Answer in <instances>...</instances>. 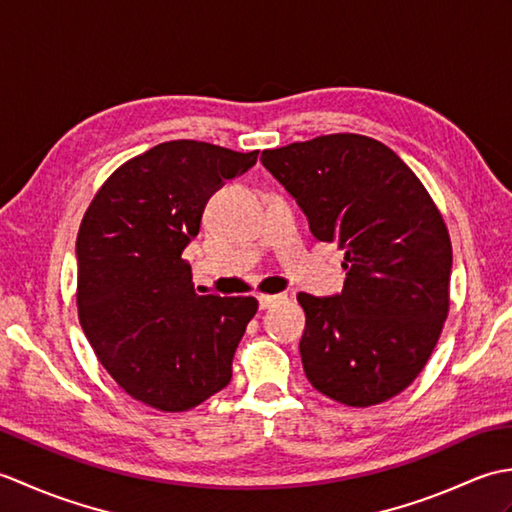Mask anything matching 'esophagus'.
<instances>
[{"mask_svg": "<svg viewBox=\"0 0 512 512\" xmlns=\"http://www.w3.org/2000/svg\"><path fill=\"white\" fill-rule=\"evenodd\" d=\"M281 299V295H259L257 297V301H259V310H268V308H273L275 303H279Z\"/></svg>", "mask_w": 512, "mask_h": 512, "instance_id": "obj_1", "label": "esophagus"}]
</instances>
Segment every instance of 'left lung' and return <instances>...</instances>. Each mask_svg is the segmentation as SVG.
I'll return each mask as SVG.
<instances>
[{"instance_id":"obj_1","label":"left lung","mask_w":512,"mask_h":512,"mask_svg":"<svg viewBox=\"0 0 512 512\" xmlns=\"http://www.w3.org/2000/svg\"><path fill=\"white\" fill-rule=\"evenodd\" d=\"M312 235L345 250L341 295L299 292L310 385L350 407L407 389L449 312L451 239L427 189L387 145L330 134L262 151Z\"/></svg>"}]
</instances>
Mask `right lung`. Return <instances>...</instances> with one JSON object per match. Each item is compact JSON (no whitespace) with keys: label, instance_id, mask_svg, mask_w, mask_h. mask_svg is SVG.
<instances>
[{"label":"right lung","instance_id":"add662e5","mask_svg":"<svg viewBox=\"0 0 512 512\" xmlns=\"http://www.w3.org/2000/svg\"><path fill=\"white\" fill-rule=\"evenodd\" d=\"M259 151L171 140L116 169L76 237V306L101 365L129 396L187 411L231 383L257 299L198 295L182 253L204 206Z\"/></svg>","mask_w":512,"mask_h":512}]
</instances>
